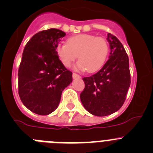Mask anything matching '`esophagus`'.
I'll return each instance as SVG.
<instances>
[{
    "label": "esophagus",
    "mask_w": 153,
    "mask_h": 153,
    "mask_svg": "<svg viewBox=\"0 0 153 153\" xmlns=\"http://www.w3.org/2000/svg\"><path fill=\"white\" fill-rule=\"evenodd\" d=\"M72 77H73V78H81V76L76 73L72 74Z\"/></svg>",
    "instance_id": "34e87169"
}]
</instances>
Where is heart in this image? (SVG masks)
Segmentation results:
<instances>
[{
    "label": "heart",
    "mask_w": 153,
    "mask_h": 153,
    "mask_svg": "<svg viewBox=\"0 0 153 153\" xmlns=\"http://www.w3.org/2000/svg\"><path fill=\"white\" fill-rule=\"evenodd\" d=\"M56 53L65 66L70 67L77 59L76 68L96 72L105 63L109 53V44L101 37L81 34L71 37L67 44H60L56 47Z\"/></svg>",
    "instance_id": "b5f03b06"
}]
</instances>
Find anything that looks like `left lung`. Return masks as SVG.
Instances as JSON below:
<instances>
[{"mask_svg":"<svg viewBox=\"0 0 153 153\" xmlns=\"http://www.w3.org/2000/svg\"><path fill=\"white\" fill-rule=\"evenodd\" d=\"M109 59L96 74L83 78L85 88L80 94L88 112L96 116L111 115L122 106L131 85L129 59L123 45L108 33Z\"/></svg>","mask_w":153,"mask_h":153,"instance_id":"8db88e82","label":"left lung"}]
</instances>
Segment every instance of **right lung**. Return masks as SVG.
<instances>
[{"instance_id":"obj_1","label":"right lung","mask_w":153,"mask_h":153,"mask_svg":"<svg viewBox=\"0 0 153 153\" xmlns=\"http://www.w3.org/2000/svg\"><path fill=\"white\" fill-rule=\"evenodd\" d=\"M65 35L56 28L39 31L24 48L18 72L19 95L24 105L38 115H49L56 109L62 91L72 83V72L56 53Z\"/></svg>"}]
</instances>
